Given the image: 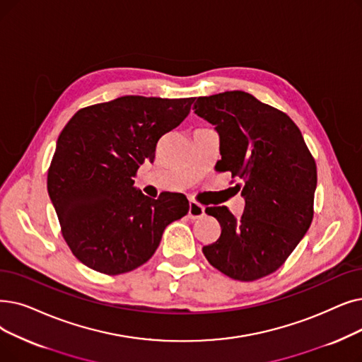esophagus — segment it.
I'll use <instances>...</instances> for the list:
<instances>
[{
	"label": "esophagus",
	"mask_w": 362,
	"mask_h": 362,
	"mask_svg": "<svg viewBox=\"0 0 362 362\" xmlns=\"http://www.w3.org/2000/svg\"><path fill=\"white\" fill-rule=\"evenodd\" d=\"M204 211H206V209H204V206H201V204L195 201L189 202V211H187L189 218H199L204 216Z\"/></svg>",
	"instance_id": "obj_1"
}]
</instances>
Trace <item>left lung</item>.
Wrapping results in <instances>:
<instances>
[{"mask_svg": "<svg viewBox=\"0 0 362 362\" xmlns=\"http://www.w3.org/2000/svg\"><path fill=\"white\" fill-rule=\"evenodd\" d=\"M195 114L216 125V171H228L245 198L241 218L207 207L220 237L202 247L211 266L232 279L256 281L279 269L309 229L317 164L293 119L245 91L198 98Z\"/></svg>", "mask_w": 362, "mask_h": 362, "instance_id": "8db88e82", "label": "left lung"}]
</instances>
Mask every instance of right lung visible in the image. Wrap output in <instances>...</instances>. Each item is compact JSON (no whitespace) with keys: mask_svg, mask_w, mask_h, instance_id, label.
Masks as SVG:
<instances>
[{"mask_svg":"<svg viewBox=\"0 0 362 362\" xmlns=\"http://www.w3.org/2000/svg\"><path fill=\"white\" fill-rule=\"evenodd\" d=\"M194 100L122 96L80 109L62 130L47 189L72 255L90 269L119 275L139 268L167 225L189 211L185 195L148 198L134 177Z\"/></svg>","mask_w":362,"mask_h":362,"instance_id":"obj_1","label":"right lung"}]
</instances>
